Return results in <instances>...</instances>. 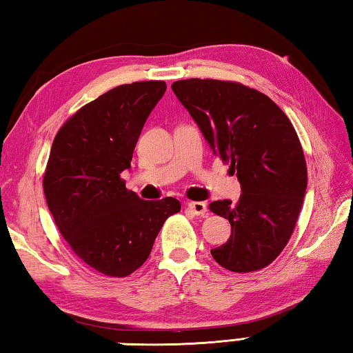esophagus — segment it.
Here are the masks:
<instances>
[{"label": "esophagus", "mask_w": 353, "mask_h": 353, "mask_svg": "<svg viewBox=\"0 0 353 353\" xmlns=\"http://www.w3.org/2000/svg\"><path fill=\"white\" fill-rule=\"evenodd\" d=\"M188 210L196 216L205 217L208 214V207H207V203H205V202H190Z\"/></svg>", "instance_id": "obj_1"}]
</instances>
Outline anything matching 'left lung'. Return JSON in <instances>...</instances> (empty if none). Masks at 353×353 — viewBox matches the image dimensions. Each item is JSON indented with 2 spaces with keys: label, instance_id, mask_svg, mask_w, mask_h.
<instances>
[{
  "label": "left lung",
  "instance_id": "left-lung-1",
  "mask_svg": "<svg viewBox=\"0 0 353 353\" xmlns=\"http://www.w3.org/2000/svg\"><path fill=\"white\" fill-rule=\"evenodd\" d=\"M171 89L241 182L238 202L210 203L232 225L211 256L230 272L261 270L287 245L303 207L307 166L298 134L272 99L241 83L190 79Z\"/></svg>",
  "mask_w": 353,
  "mask_h": 353
}]
</instances>
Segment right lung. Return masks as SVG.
I'll list each match as a JSON object with an SVG mask.
<instances>
[{
	"label": "right lung",
	"instance_id": "right-lung-1",
	"mask_svg": "<svg viewBox=\"0 0 353 353\" xmlns=\"http://www.w3.org/2000/svg\"><path fill=\"white\" fill-rule=\"evenodd\" d=\"M165 91L159 80L114 88L80 108L50 148L43 177L50 214L70 250L106 276L136 272L165 221L181 211L174 197L142 201L121 179Z\"/></svg>",
	"mask_w": 353,
	"mask_h": 353
}]
</instances>
